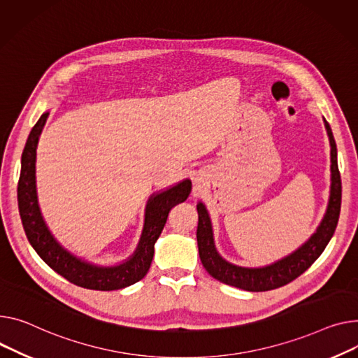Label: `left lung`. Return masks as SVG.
I'll return each instance as SVG.
<instances>
[{
	"label": "left lung",
	"instance_id": "1",
	"mask_svg": "<svg viewBox=\"0 0 358 358\" xmlns=\"http://www.w3.org/2000/svg\"><path fill=\"white\" fill-rule=\"evenodd\" d=\"M324 125L329 138L331 147V187L329 199L324 217L318 224L317 230L309 239L302 243L296 250L289 253L271 265L260 268H246L227 262L220 256L214 245V234L210 214L207 207L199 201V226H197V245L199 255L204 269L214 278L230 287L241 288L250 292H264L276 289L289 283L299 275H302L314 262L321 256L327 245L329 243L332 234L336 231L340 210H341V177L338 171L337 161V145L334 135L325 121Z\"/></svg>",
	"mask_w": 358,
	"mask_h": 358
}]
</instances>
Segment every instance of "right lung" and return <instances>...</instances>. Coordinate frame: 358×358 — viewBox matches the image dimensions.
I'll return each instance as SVG.
<instances>
[{"instance_id": "add662e5", "label": "right lung", "mask_w": 358, "mask_h": 358, "mask_svg": "<svg viewBox=\"0 0 358 358\" xmlns=\"http://www.w3.org/2000/svg\"><path fill=\"white\" fill-rule=\"evenodd\" d=\"M49 110L44 112L33 127L21 155V173L17 188L18 210L24 231L37 255L55 272L78 287L94 291H116L141 280L150 271L154 245L166 223L170 210L185 201L192 193V180H182L169 188L154 193L145 207L144 229L135 252L121 264L103 266L87 262L67 250L47 226L37 199L36 155L41 131Z\"/></svg>"}]
</instances>
